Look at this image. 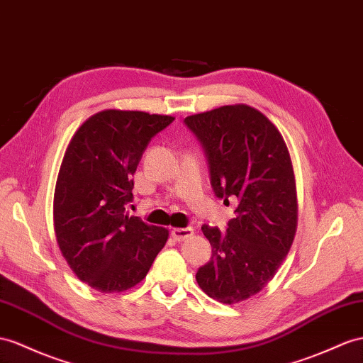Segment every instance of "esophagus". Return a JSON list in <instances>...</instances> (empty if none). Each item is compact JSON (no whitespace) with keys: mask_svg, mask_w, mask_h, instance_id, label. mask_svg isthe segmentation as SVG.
Masks as SVG:
<instances>
[{"mask_svg":"<svg viewBox=\"0 0 363 363\" xmlns=\"http://www.w3.org/2000/svg\"><path fill=\"white\" fill-rule=\"evenodd\" d=\"M193 235V228L191 227H184V228H173L172 230V236L174 240H178V242H181V240L187 239Z\"/></svg>","mask_w":363,"mask_h":363,"instance_id":"34e87169","label":"esophagus"}]
</instances>
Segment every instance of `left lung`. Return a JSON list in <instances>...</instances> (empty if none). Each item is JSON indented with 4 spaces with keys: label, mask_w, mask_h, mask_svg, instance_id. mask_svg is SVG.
Instances as JSON below:
<instances>
[{
    "label": "left lung",
    "mask_w": 363,
    "mask_h": 363,
    "mask_svg": "<svg viewBox=\"0 0 363 363\" xmlns=\"http://www.w3.org/2000/svg\"><path fill=\"white\" fill-rule=\"evenodd\" d=\"M184 123L206 153L213 191L225 203L238 199L225 231L202 225L211 257L196 281L211 299L238 303L272 281L293 244L297 201L290 153L272 121L245 104Z\"/></svg>",
    "instance_id": "obj_1"
}]
</instances>
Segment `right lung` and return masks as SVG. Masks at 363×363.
Here are the masks:
<instances>
[{
  "label": "right lung",
  "mask_w": 363,
  "mask_h": 363,
  "mask_svg": "<svg viewBox=\"0 0 363 363\" xmlns=\"http://www.w3.org/2000/svg\"><path fill=\"white\" fill-rule=\"evenodd\" d=\"M173 121L145 111H99L78 128L64 155L55 235L72 272L101 293L141 282L169 238V230L128 216L125 207L147 145Z\"/></svg>",
  "instance_id": "add662e5"
}]
</instances>
